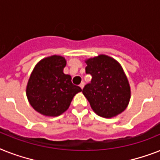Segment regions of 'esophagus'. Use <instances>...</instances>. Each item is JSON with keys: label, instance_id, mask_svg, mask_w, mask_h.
<instances>
[{"label": "esophagus", "instance_id": "34e87169", "mask_svg": "<svg viewBox=\"0 0 160 160\" xmlns=\"http://www.w3.org/2000/svg\"><path fill=\"white\" fill-rule=\"evenodd\" d=\"M84 81H82V82L80 83V87L81 88V89H83V88H84Z\"/></svg>", "mask_w": 160, "mask_h": 160}]
</instances>
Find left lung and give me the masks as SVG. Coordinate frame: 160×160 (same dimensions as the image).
<instances>
[{
    "label": "left lung",
    "mask_w": 160,
    "mask_h": 160,
    "mask_svg": "<svg viewBox=\"0 0 160 160\" xmlns=\"http://www.w3.org/2000/svg\"><path fill=\"white\" fill-rule=\"evenodd\" d=\"M85 73L92 76L82 93L98 116L112 118L126 109L131 98L127 78L116 60L100 55L86 61Z\"/></svg>",
    "instance_id": "1"
}]
</instances>
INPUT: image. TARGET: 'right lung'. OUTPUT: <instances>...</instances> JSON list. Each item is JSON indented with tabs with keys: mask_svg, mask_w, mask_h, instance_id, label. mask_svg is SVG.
Here are the masks:
<instances>
[{
	"mask_svg": "<svg viewBox=\"0 0 160 160\" xmlns=\"http://www.w3.org/2000/svg\"><path fill=\"white\" fill-rule=\"evenodd\" d=\"M64 58L52 56L40 61L28 80L26 93L31 106L42 115L59 116L67 111L72 98L81 91L71 82V76L63 73Z\"/></svg>",
	"mask_w": 160,
	"mask_h": 160,
	"instance_id": "obj_1",
	"label": "right lung"
}]
</instances>
